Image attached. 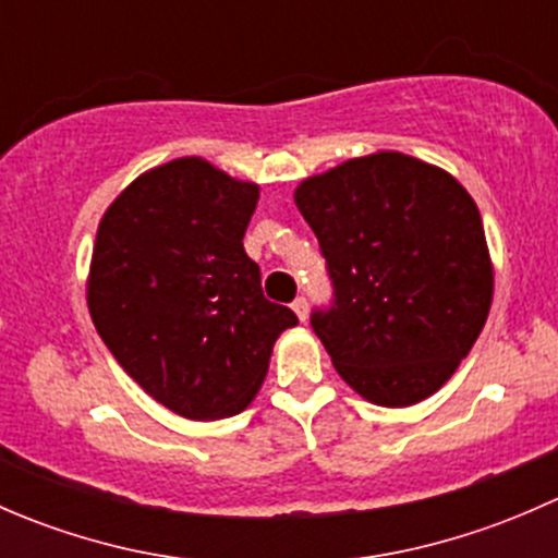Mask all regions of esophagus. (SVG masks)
<instances>
[{"mask_svg": "<svg viewBox=\"0 0 558 558\" xmlns=\"http://www.w3.org/2000/svg\"><path fill=\"white\" fill-rule=\"evenodd\" d=\"M291 307H294L296 318H300V320H307V300H305V296H296V300L291 302Z\"/></svg>", "mask_w": 558, "mask_h": 558, "instance_id": "obj_1", "label": "esophagus"}]
</instances>
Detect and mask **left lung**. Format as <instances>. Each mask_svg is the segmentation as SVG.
<instances>
[{
  "label": "left lung",
  "mask_w": 558,
  "mask_h": 558,
  "mask_svg": "<svg viewBox=\"0 0 558 558\" xmlns=\"http://www.w3.org/2000/svg\"><path fill=\"white\" fill-rule=\"evenodd\" d=\"M331 305L313 331L353 391L386 408L432 397L488 318L494 269L477 205L440 167L380 150L302 180Z\"/></svg>",
  "instance_id": "1"
}]
</instances>
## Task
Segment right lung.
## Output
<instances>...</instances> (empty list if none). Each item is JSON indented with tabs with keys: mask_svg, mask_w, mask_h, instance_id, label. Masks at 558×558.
<instances>
[{
	"mask_svg": "<svg viewBox=\"0 0 558 558\" xmlns=\"http://www.w3.org/2000/svg\"><path fill=\"white\" fill-rule=\"evenodd\" d=\"M256 202V183L189 156L140 174L99 223L94 326L145 393L183 418L245 410L280 331L300 324L264 296L243 247Z\"/></svg>",
	"mask_w": 558,
	"mask_h": 558,
	"instance_id": "1",
	"label": "right lung"
}]
</instances>
